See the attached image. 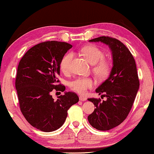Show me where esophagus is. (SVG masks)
<instances>
[{
	"instance_id": "esophagus-1",
	"label": "esophagus",
	"mask_w": 154,
	"mask_h": 154,
	"mask_svg": "<svg viewBox=\"0 0 154 154\" xmlns=\"http://www.w3.org/2000/svg\"><path fill=\"white\" fill-rule=\"evenodd\" d=\"M79 100L81 101H85L87 100V98L85 97H83V96H80L79 97Z\"/></svg>"
}]
</instances>
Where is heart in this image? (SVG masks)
<instances>
[{
	"label": "heart",
	"instance_id": "obj_1",
	"mask_svg": "<svg viewBox=\"0 0 154 154\" xmlns=\"http://www.w3.org/2000/svg\"><path fill=\"white\" fill-rule=\"evenodd\" d=\"M81 52L88 62L93 65V71L99 79H105L111 70L110 63L105 59V54L100 49L95 46L90 45L83 47ZM73 59V54L69 52L63 56L60 62V69L63 73H68L71 69V65ZM94 85V82L90 78H78L69 83V87L73 91L79 94H84L88 89Z\"/></svg>",
	"mask_w": 154,
	"mask_h": 154
}]
</instances>
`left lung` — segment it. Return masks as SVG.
Instances as JSON below:
<instances>
[{
	"label": "left lung",
	"instance_id": "obj_1",
	"mask_svg": "<svg viewBox=\"0 0 154 154\" xmlns=\"http://www.w3.org/2000/svg\"><path fill=\"white\" fill-rule=\"evenodd\" d=\"M89 42L108 45L112 55L110 74L95 90L107 100L88 99L96 107L88 117L89 123L97 130L107 131L120 125L131 110L139 88L137 66L130 51L118 39L103 36Z\"/></svg>",
	"mask_w": 154,
	"mask_h": 154
}]
</instances>
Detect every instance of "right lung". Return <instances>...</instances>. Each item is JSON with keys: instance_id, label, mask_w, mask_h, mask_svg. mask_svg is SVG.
Listing matches in <instances>:
<instances>
[{"instance_id": "1", "label": "right lung", "mask_w": 154, "mask_h": 154, "mask_svg": "<svg viewBox=\"0 0 154 154\" xmlns=\"http://www.w3.org/2000/svg\"><path fill=\"white\" fill-rule=\"evenodd\" d=\"M71 47L57 41L39 43L25 54L17 67L15 88L20 110L32 127L45 132L60 128L68 109L79 100L72 92H65L57 100L51 95L54 89L65 91L58 76L61 60Z\"/></svg>"}]
</instances>
